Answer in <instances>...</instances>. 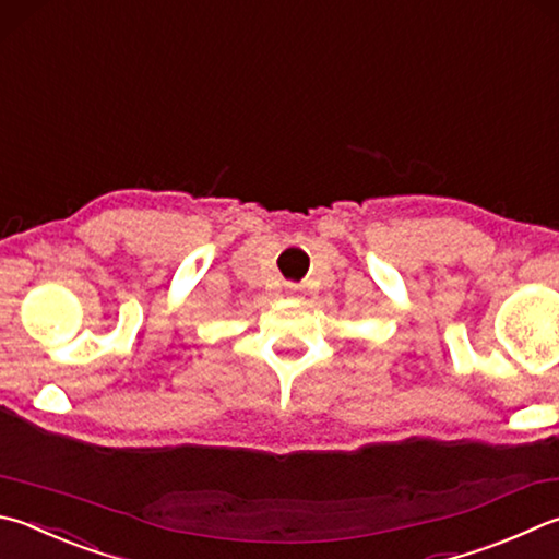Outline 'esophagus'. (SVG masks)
<instances>
[{
  "mask_svg": "<svg viewBox=\"0 0 559 559\" xmlns=\"http://www.w3.org/2000/svg\"><path fill=\"white\" fill-rule=\"evenodd\" d=\"M288 290H290V293H296V290H298L296 283H288Z\"/></svg>",
  "mask_w": 559,
  "mask_h": 559,
  "instance_id": "obj_1",
  "label": "esophagus"
}]
</instances>
